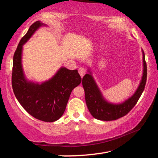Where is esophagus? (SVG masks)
I'll return each instance as SVG.
<instances>
[{
	"instance_id": "esophagus-1",
	"label": "esophagus",
	"mask_w": 158,
	"mask_h": 158,
	"mask_svg": "<svg viewBox=\"0 0 158 158\" xmlns=\"http://www.w3.org/2000/svg\"><path fill=\"white\" fill-rule=\"evenodd\" d=\"M79 73L80 74V76L83 77L84 76V74H85V69L84 68H79Z\"/></svg>"
}]
</instances>
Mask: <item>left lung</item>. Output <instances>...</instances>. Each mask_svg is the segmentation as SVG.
I'll use <instances>...</instances> for the list:
<instances>
[{"label":"left lung","instance_id":"8db88e82","mask_svg":"<svg viewBox=\"0 0 158 158\" xmlns=\"http://www.w3.org/2000/svg\"><path fill=\"white\" fill-rule=\"evenodd\" d=\"M142 54L143 69L139 85L135 93L122 103L114 104L106 101L96 84L91 71L88 69L89 73L83 77L82 85L87 107L95 118L104 121H114L125 116L135 106L143 91L147 78V67L143 50Z\"/></svg>","mask_w":158,"mask_h":158}]
</instances>
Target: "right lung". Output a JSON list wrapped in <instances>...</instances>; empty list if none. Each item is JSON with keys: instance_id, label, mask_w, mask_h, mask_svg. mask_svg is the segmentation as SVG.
Returning <instances> with one entry per match:
<instances>
[{"instance_id": "add662e5", "label": "right lung", "mask_w": 158, "mask_h": 158, "mask_svg": "<svg viewBox=\"0 0 158 158\" xmlns=\"http://www.w3.org/2000/svg\"><path fill=\"white\" fill-rule=\"evenodd\" d=\"M44 26L47 25L35 21L19 43L13 57L12 85L19 102L29 114L42 121L53 122L62 116L72 90L81 84V78L77 69L69 70L65 67L41 84L26 78L21 60L23 45Z\"/></svg>"}]
</instances>
